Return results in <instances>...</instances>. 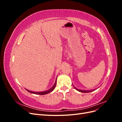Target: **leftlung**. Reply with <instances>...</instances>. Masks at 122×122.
<instances>
[{"label": "left lung", "instance_id": "1", "mask_svg": "<svg viewBox=\"0 0 122 122\" xmlns=\"http://www.w3.org/2000/svg\"><path fill=\"white\" fill-rule=\"evenodd\" d=\"M75 89L76 90H77L78 91L80 92H81V93H89V92H91L92 91H93L94 90H91V91H83V90H79V89H77L76 87H75Z\"/></svg>", "mask_w": 122, "mask_h": 122}]
</instances>
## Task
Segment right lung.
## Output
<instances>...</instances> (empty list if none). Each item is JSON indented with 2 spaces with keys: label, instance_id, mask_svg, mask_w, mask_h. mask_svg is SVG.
<instances>
[{
  "label": "right lung",
  "instance_id": "add662e5",
  "mask_svg": "<svg viewBox=\"0 0 122 122\" xmlns=\"http://www.w3.org/2000/svg\"><path fill=\"white\" fill-rule=\"evenodd\" d=\"M56 82H55V84L54 86H53V87L52 88H51L50 90H48V91H45V92H31V91H30L29 90H26L28 92H29V93H32V94H38V95H45V94H48L49 93H50L51 92H52L54 88L55 87V86H56Z\"/></svg>",
  "mask_w": 122,
  "mask_h": 122
}]
</instances>
